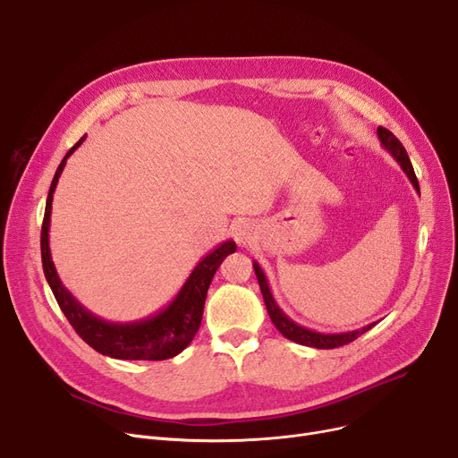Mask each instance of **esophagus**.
Here are the masks:
<instances>
[{
  "label": "esophagus",
  "mask_w": 458,
  "mask_h": 458,
  "mask_svg": "<svg viewBox=\"0 0 458 458\" xmlns=\"http://www.w3.org/2000/svg\"><path fill=\"white\" fill-rule=\"evenodd\" d=\"M233 237H235L237 245L249 247V245H252V243L256 242V239H258L256 226H254L252 223H249V221H245V223H239V225H237V228H235V232H233Z\"/></svg>",
  "instance_id": "obj_1"
}]
</instances>
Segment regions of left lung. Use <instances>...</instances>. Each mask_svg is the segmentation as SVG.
I'll return each mask as SVG.
<instances>
[{
	"label": "left lung",
	"instance_id": "1",
	"mask_svg": "<svg viewBox=\"0 0 458 458\" xmlns=\"http://www.w3.org/2000/svg\"><path fill=\"white\" fill-rule=\"evenodd\" d=\"M377 135H378V140L382 144V148H386V152L392 154V157L399 163V166L403 168V173L408 176V180L412 182L414 189L420 192V183H418V178H416V173H414V166L411 163V157H408L406 150L403 144L399 142V139L386 128L378 126L377 128ZM254 273H256V278L259 282V290H261V295H263V302H266L267 306V314L273 321V325L280 330V334L284 335V338L292 340L299 345H306V347H316V349H335V347H342V345H347L351 342H354L358 335H362L364 332H368L369 328L375 327V323L368 325V327H362L358 330H349V332H318V330H311V328H306L299 323H295L290 316H285L282 308L276 304L273 293H271V287H269V282H267V276L266 273L261 271L259 263L254 261Z\"/></svg>",
	"mask_w": 458,
	"mask_h": 458
}]
</instances>
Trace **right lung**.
Wrapping results in <instances>:
<instances>
[{
  "label": "right lung",
  "mask_w": 458,
  "mask_h": 458,
  "mask_svg": "<svg viewBox=\"0 0 458 458\" xmlns=\"http://www.w3.org/2000/svg\"><path fill=\"white\" fill-rule=\"evenodd\" d=\"M83 135L74 147H72L57 166V173L52 180L50 191H47L44 221L40 232V254L44 276L50 284L55 301L68 323L74 327L80 338L89 344L94 351L118 360H166L180 354L195 338V334L202 323V311L208 295V287L213 275L219 269L223 259L235 252V243L232 239L223 242L219 247L206 254L197 267L191 271L189 278L182 285L178 295L168 302L157 314L131 323H114L106 321L89 311L76 297L63 285L57 269L54 266L50 252V216L52 202L57 182L63 174L66 159L74 154L85 140Z\"/></svg>",
  "instance_id": "right-lung-1"
}]
</instances>
